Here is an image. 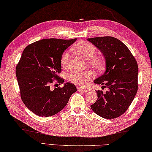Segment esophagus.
<instances>
[{
    "label": "esophagus",
    "instance_id": "obj_1",
    "mask_svg": "<svg viewBox=\"0 0 152 152\" xmlns=\"http://www.w3.org/2000/svg\"><path fill=\"white\" fill-rule=\"evenodd\" d=\"M77 89L79 91H83V92H88V91H89V89L88 88H81V87H78Z\"/></svg>",
    "mask_w": 152,
    "mask_h": 152
}]
</instances>
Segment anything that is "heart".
Wrapping results in <instances>:
<instances>
[{
  "label": "heart",
  "instance_id": "heart-1",
  "mask_svg": "<svg viewBox=\"0 0 152 152\" xmlns=\"http://www.w3.org/2000/svg\"><path fill=\"white\" fill-rule=\"evenodd\" d=\"M72 51L84 58H88V63L97 71L102 70L105 61L102 57L94 56L97 53V48L94 44L86 41H81L72 47ZM69 52L64 51L61 57V64L63 68H66L69 63ZM92 77L90 71L73 72L69 75V80L78 86H85Z\"/></svg>",
  "mask_w": 152,
  "mask_h": 152
}]
</instances>
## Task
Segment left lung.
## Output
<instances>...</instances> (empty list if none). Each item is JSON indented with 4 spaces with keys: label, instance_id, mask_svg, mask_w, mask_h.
Instances as JSON below:
<instances>
[{
    "label": "left lung",
    "instance_id": "left-lung-1",
    "mask_svg": "<svg viewBox=\"0 0 152 152\" xmlns=\"http://www.w3.org/2000/svg\"><path fill=\"white\" fill-rule=\"evenodd\" d=\"M88 40L103 53L106 63L105 73L94 81L106 91H96L98 98L91 108L102 118H117L127 110L137 91V63L127 46L114 37H96Z\"/></svg>",
    "mask_w": 152,
    "mask_h": 152
}]
</instances>
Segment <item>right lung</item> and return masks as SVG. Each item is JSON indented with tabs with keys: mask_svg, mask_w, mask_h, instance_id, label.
Masks as SVG:
<instances>
[{
	"mask_svg": "<svg viewBox=\"0 0 152 152\" xmlns=\"http://www.w3.org/2000/svg\"><path fill=\"white\" fill-rule=\"evenodd\" d=\"M75 39H43L26 46L16 66V76L21 98L29 110L39 116H50L66 106L77 91L75 85L66 83L52 89L54 81L63 83L61 57Z\"/></svg>",
	"mask_w": 152,
	"mask_h": 152,
	"instance_id": "right-lung-1",
	"label": "right lung"
}]
</instances>
